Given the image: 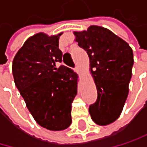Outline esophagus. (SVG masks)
Wrapping results in <instances>:
<instances>
[{
	"instance_id": "obj_1",
	"label": "esophagus",
	"mask_w": 147,
	"mask_h": 147,
	"mask_svg": "<svg viewBox=\"0 0 147 147\" xmlns=\"http://www.w3.org/2000/svg\"><path fill=\"white\" fill-rule=\"evenodd\" d=\"M75 71L78 73V74H80V73H81V69H80V68H78V67H77V68L75 69Z\"/></svg>"
}]
</instances>
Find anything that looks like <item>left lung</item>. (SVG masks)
I'll return each instance as SVG.
<instances>
[{
  "label": "left lung",
  "mask_w": 147,
  "mask_h": 147,
  "mask_svg": "<svg viewBox=\"0 0 147 147\" xmlns=\"http://www.w3.org/2000/svg\"><path fill=\"white\" fill-rule=\"evenodd\" d=\"M78 46L86 51L98 97L90 105L92 121L108 125L120 116L129 93L134 63L131 47L106 28L92 25L74 32Z\"/></svg>",
  "instance_id": "1"
}]
</instances>
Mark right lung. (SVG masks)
I'll list each match as a JSON object with an SVG mask.
<instances>
[{
    "label": "right lung",
    "instance_id": "obj_1",
    "mask_svg": "<svg viewBox=\"0 0 147 147\" xmlns=\"http://www.w3.org/2000/svg\"><path fill=\"white\" fill-rule=\"evenodd\" d=\"M58 35L43 32L29 38L12 63L16 86L34 120L50 131L67 129L71 120V103L78 92L77 74L61 65L63 52Z\"/></svg>",
    "mask_w": 147,
    "mask_h": 147
}]
</instances>
